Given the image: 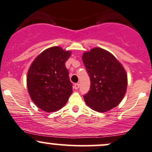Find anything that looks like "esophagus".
Wrapping results in <instances>:
<instances>
[{"label":"esophagus","mask_w":152,"mask_h":152,"mask_svg":"<svg viewBox=\"0 0 152 152\" xmlns=\"http://www.w3.org/2000/svg\"><path fill=\"white\" fill-rule=\"evenodd\" d=\"M79 87V84H78V83H76V84H74V86H73V88H74L75 89H78Z\"/></svg>","instance_id":"34e87169"}]
</instances>
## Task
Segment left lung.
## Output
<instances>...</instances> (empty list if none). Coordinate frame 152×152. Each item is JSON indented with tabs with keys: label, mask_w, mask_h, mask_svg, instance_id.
I'll use <instances>...</instances> for the list:
<instances>
[{
	"label": "left lung",
	"mask_w": 152,
	"mask_h": 152,
	"mask_svg": "<svg viewBox=\"0 0 152 152\" xmlns=\"http://www.w3.org/2000/svg\"><path fill=\"white\" fill-rule=\"evenodd\" d=\"M82 60L91 86L84 95L85 102L95 111L104 113L118 106L127 89V75L110 53L99 48L85 52Z\"/></svg>",
	"instance_id": "1"
}]
</instances>
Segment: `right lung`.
Segmentation results:
<instances>
[{
    "instance_id": "1",
    "label": "right lung",
    "mask_w": 152,
    "mask_h": 152,
    "mask_svg": "<svg viewBox=\"0 0 152 152\" xmlns=\"http://www.w3.org/2000/svg\"><path fill=\"white\" fill-rule=\"evenodd\" d=\"M71 54L60 47H52L31 63L26 77L28 91L34 104L42 110H58L72 94V83L65 65Z\"/></svg>"
}]
</instances>
